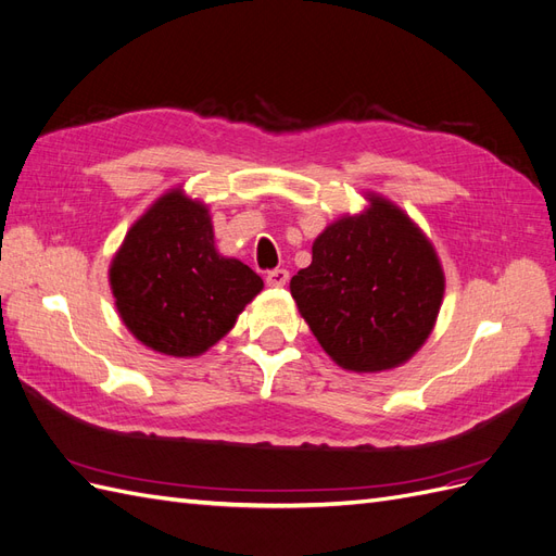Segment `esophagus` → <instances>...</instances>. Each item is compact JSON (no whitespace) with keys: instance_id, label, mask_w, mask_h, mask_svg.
Here are the masks:
<instances>
[{"instance_id":"esophagus-1","label":"esophagus","mask_w":556,"mask_h":556,"mask_svg":"<svg viewBox=\"0 0 556 556\" xmlns=\"http://www.w3.org/2000/svg\"><path fill=\"white\" fill-rule=\"evenodd\" d=\"M288 280H290V274L285 271V268H276V271L266 274V285H271V288H282Z\"/></svg>"}]
</instances>
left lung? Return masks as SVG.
Masks as SVG:
<instances>
[{
    "mask_svg": "<svg viewBox=\"0 0 556 556\" xmlns=\"http://www.w3.org/2000/svg\"><path fill=\"white\" fill-rule=\"evenodd\" d=\"M368 206L341 215L313 241L311 266L290 292L317 343L345 371L378 374L406 364L439 317L445 274L406 211L366 192Z\"/></svg>",
    "mask_w": 556,
    "mask_h": 556,
    "instance_id": "1",
    "label": "left lung"
}]
</instances>
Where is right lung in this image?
Wrapping results in <instances>:
<instances>
[{
	"label": "right lung",
	"mask_w": 556,
	"mask_h": 556,
	"mask_svg": "<svg viewBox=\"0 0 556 556\" xmlns=\"http://www.w3.org/2000/svg\"><path fill=\"white\" fill-rule=\"evenodd\" d=\"M117 315L146 348L199 357L231 331L264 282L215 248L204 201L182 185L164 192L125 233L109 266Z\"/></svg>",
	"instance_id": "right-lung-1"
}]
</instances>
